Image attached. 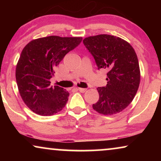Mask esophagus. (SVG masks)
<instances>
[{"label":"esophagus","mask_w":161,"mask_h":161,"mask_svg":"<svg viewBox=\"0 0 161 161\" xmlns=\"http://www.w3.org/2000/svg\"><path fill=\"white\" fill-rule=\"evenodd\" d=\"M78 90L81 93H83V92H85L86 91V89H83V88H78Z\"/></svg>","instance_id":"esophagus-1"}]
</instances>
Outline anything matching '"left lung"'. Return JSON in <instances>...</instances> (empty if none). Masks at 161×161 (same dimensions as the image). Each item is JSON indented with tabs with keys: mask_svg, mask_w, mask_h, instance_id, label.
Returning a JSON list of instances; mask_svg holds the SVG:
<instances>
[{
	"mask_svg": "<svg viewBox=\"0 0 161 161\" xmlns=\"http://www.w3.org/2000/svg\"><path fill=\"white\" fill-rule=\"evenodd\" d=\"M93 56L98 69H107V85L98 87L99 100L92 105L103 115L123 111L135 97L140 83L137 55L127 41L108 34L89 36L83 40Z\"/></svg>",
	"mask_w": 161,
	"mask_h": 161,
	"instance_id": "1",
	"label": "left lung"
}]
</instances>
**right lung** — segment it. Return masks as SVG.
Instances as JSON below:
<instances>
[{"label": "right lung", "instance_id": "add662e5", "mask_svg": "<svg viewBox=\"0 0 161 161\" xmlns=\"http://www.w3.org/2000/svg\"><path fill=\"white\" fill-rule=\"evenodd\" d=\"M82 37L50 36L31 41L22 50L16 67L17 87L25 104L41 116H52L61 111L69 93L58 86H51L54 69Z\"/></svg>", "mask_w": 161, "mask_h": 161}]
</instances>
